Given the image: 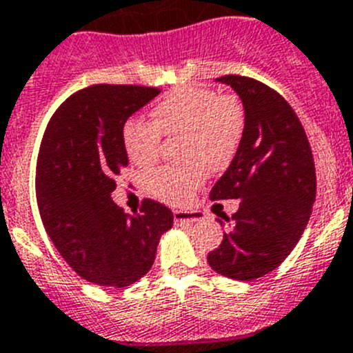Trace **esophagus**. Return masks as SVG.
Returning a JSON list of instances; mask_svg holds the SVG:
<instances>
[{"mask_svg": "<svg viewBox=\"0 0 353 353\" xmlns=\"http://www.w3.org/2000/svg\"><path fill=\"white\" fill-rule=\"evenodd\" d=\"M203 219L202 214L196 212V210H174V221L176 223H186V225H192V223L200 221Z\"/></svg>", "mask_w": 353, "mask_h": 353, "instance_id": "34e87169", "label": "esophagus"}]
</instances>
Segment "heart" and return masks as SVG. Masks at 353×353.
<instances>
[{
  "label": "heart",
  "instance_id": "b5f03b06",
  "mask_svg": "<svg viewBox=\"0 0 353 353\" xmlns=\"http://www.w3.org/2000/svg\"><path fill=\"white\" fill-rule=\"evenodd\" d=\"M153 121L130 117L121 127L125 153L136 165H151L160 157L161 139L183 137L184 167H158L146 174V190L157 199L179 205L205 181L207 169L225 170L235 158L247 114L235 94L214 88L179 87L151 110Z\"/></svg>",
  "mask_w": 353,
  "mask_h": 353
}]
</instances>
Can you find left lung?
Instances as JSON below:
<instances>
[{
    "mask_svg": "<svg viewBox=\"0 0 353 353\" xmlns=\"http://www.w3.org/2000/svg\"><path fill=\"white\" fill-rule=\"evenodd\" d=\"M242 99L245 134L228 170L210 190V200L240 199L228 232L207 261L235 281H254L281 265L305 232L317 193L306 132L289 102L254 78L225 74ZM221 219L217 221L221 223Z\"/></svg>",
    "mask_w": 353,
    "mask_h": 353,
    "instance_id": "1",
    "label": "left lung"
}]
</instances>
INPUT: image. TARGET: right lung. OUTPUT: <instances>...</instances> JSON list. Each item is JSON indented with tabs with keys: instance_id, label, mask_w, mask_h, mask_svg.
<instances>
[{
	"instance_id": "add662e5",
	"label": "right lung",
	"mask_w": 353,
	"mask_h": 353,
	"mask_svg": "<svg viewBox=\"0 0 353 353\" xmlns=\"http://www.w3.org/2000/svg\"><path fill=\"white\" fill-rule=\"evenodd\" d=\"M160 94L141 85L97 83L69 95L48 121L36 161V202L45 232L81 279L127 288L150 272L172 210L144 199L139 214L111 200L128 165L125 120Z\"/></svg>"
}]
</instances>
